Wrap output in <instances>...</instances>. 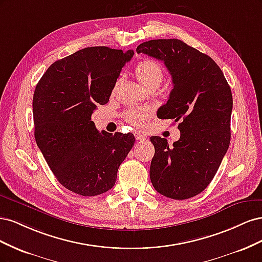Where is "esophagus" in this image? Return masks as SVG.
Segmentation results:
<instances>
[{
  "label": "esophagus",
  "mask_w": 262,
  "mask_h": 262,
  "mask_svg": "<svg viewBox=\"0 0 262 262\" xmlns=\"http://www.w3.org/2000/svg\"><path fill=\"white\" fill-rule=\"evenodd\" d=\"M134 137H136L137 141H144L146 139L144 136H142L140 133H134Z\"/></svg>",
  "instance_id": "obj_1"
}]
</instances>
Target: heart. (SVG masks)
Wrapping results in <instances>:
<instances>
[{
  "label": "heart",
  "instance_id": "obj_1",
  "mask_svg": "<svg viewBox=\"0 0 262 262\" xmlns=\"http://www.w3.org/2000/svg\"><path fill=\"white\" fill-rule=\"evenodd\" d=\"M134 76L145 91L156 90L164 80V69L154 60H142L134 69ZM153 114V109L149 107H132L125 110L122 118L134 128L144 129Z\"/></svg>",
  "mask_w": 262,
  "mask_h": 262
}]
</instances>
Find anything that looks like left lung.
<instances>
[{"label": "left lung", "mask_w": 262, "mask_h": 262, "mask_svg": "<svg viewBox=\"0 0 262 262\" xmlns=\"http://www.w3.org/2000/svg\"><path fill=\"white\" fill-rule=\"evenodd\" d=\"M137 52L163 61L169 71L173 89L157 117L179 121L180 139L172 145L164 138H149L155 147L150 181L165 196L189 199L209 186L228 149L231 87L213 59L179 39L145 41Z\"/></svg>", "instance_id": "obj_1"}]
</instances>
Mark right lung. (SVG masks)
<instances>
[{
    "mask_svg": "<svg viewBox=\"0 0 262 262\" xmlns=\"http://www.w3.org/2000/svg\"><path fill=\"white\" fill-rule=\"evenodd\" d=\"M133 50L89 47L55 61L33 98L36 143L60 184L80 195L115 186L119 166L133 144L132 133L99 132L92 121L105 105Z\"/></svg>",
    "mask_w": 262,
    "mask_h": 262,
    "instance_id": "add662e5",
    "label": "right lung"
}]
</instances>
